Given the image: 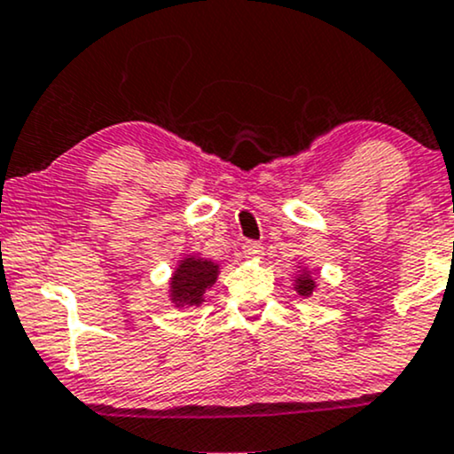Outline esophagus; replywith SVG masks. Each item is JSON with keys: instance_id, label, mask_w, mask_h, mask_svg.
<instances>
[{"instance_id": "1", "label": "esophagus", "mask_w": 454, "mask_h": 454, "mask_svg": "<svg viewBox=\"0 0 454 454\" xmlns=\"http://www.w3.org/2000/svg\"><path fill=\"white\" fill-rule=\"evenodd\" d=\"M241 254L246 258H261L262 254H265V247H262V243L258 241H246L241 246Z\"/></svg>"}]
</instances>
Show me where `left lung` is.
<instances>
[{"label":"left lung","mask_w":454,"mask_h":454,"mask_svg":"<svg viewBox=\"0 0 454 454\" xmlns=\"http://www.w3.org/2000/svg\"><path fill=\"white\" fill-rule=\"evenodd\" d=\"M315 280H312L310 271H301L300 276L295 278V291L300 293L301 297H310L312 293H315Z\"/></svg>","instance_id":"left-lung-1"}]
</instances>
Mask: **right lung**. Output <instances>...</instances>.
I'll list each match as a JSON object with an SVG mask.
<instances>
[{"instance_id":"1","label":"right lung","mask_w":454,"mask_h":454,"mask_svg":"<svg viewBox=\"0 0 454 454\" xmlns=\"http://www.w3.org/2000/svg\"><path fill=\"white\" fill-rule=\"evenodd\" d=\"M217 273V262L200 256L183 258L170 278V300L174 306H200L204 301V291L215 284Z\"/></svg>"}]
</instances>
